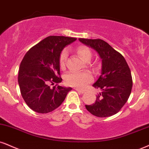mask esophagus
I'll use <instances>...</instances> for the list:
<instances>
[{
  "instance_id": "obj_1",
  "label": "esophagus",
  "mask_w": 149,
  "mask_h": 149,
  "mask_svg": "<svg viewBox=\"0 0 149 149\" xmlns=\"http://www.w3.org/2000/svg\"><path fill=\"white\" fill-rule=\"evenodd\" d=\"M76 90L77 91V92L81 93V94H83V93H85V91H84V90H80V89H76Z\"/></svg>"
}]
</instances>
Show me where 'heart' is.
<instances>
[{
	"mask_svg": "<svg viewBox=\"0 0 149 149\" xmlns=\"http://www.w3.org/2000/svg\"><path fill=\"white\" fill-rule=\"evenodd\" d=\"M77 53L83 61L89 62L92 59V53L89 48L86 46H80L76 49ZM67 51L63 50L59 57V65L62 69L66 67V62L67 60ZM66 84L71 87L83 89L87 84L92 81V77L87 72H72L67 73L64 78Z\"/></svg>",
	"mask_w": 149,
	"mask_h": 149,
	"instance_id": "1",
	"label": "heart"
}]
</instances>
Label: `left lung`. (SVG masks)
<instances>
[{"label":"left lung","mask_w":149,"mask_h":149,"mask_svg":"<svg viewBox=\"0 0 149 149\" xmlns=\"http://www.w3.org/2000/svg\"><path fill=\"white\" fill-rule=\"evenodd\" d=\"M85 45L96 50L102 59L101 75L92 86L101 92L87 110L98 117H108L119 112L128 101L132 87L130 68L121 53L100 39L79 38Z\"/></svg>","instance_id":"1"}]
</instances>
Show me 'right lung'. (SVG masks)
<instances>
[{
  "label": "right lung",
  "mask_w": 149,
  "mask_h": 149,
  "mask_svg": "<svg viewBox=\"0 0 149 149\" xmlns=\"http://www.w3.org/2000/svg\"><path fill=\"white\" fill-rule=\"evenodd\" d=\"M76 39L49 36L25 55L20 64L18 82L23 98L35 112L46 114L55 110L72 89L57 85L62 80L59 57L63 48ZM54 84L56 85L51 88Z\"/></svg>",
  "instance_id": "obj_1"
}]
</instances>
